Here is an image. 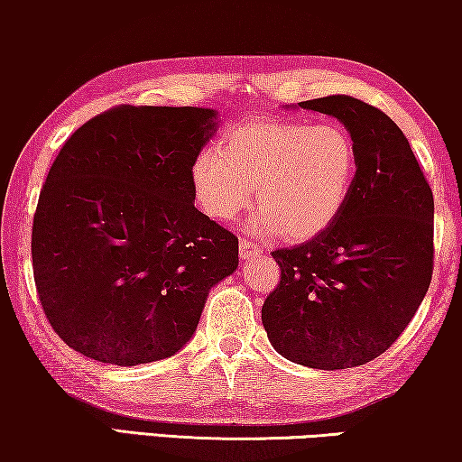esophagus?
Instances as JSON below:
<instances>
[{
  "label": "esophagus",
  "mask_w": 462,
  "mask_h": 462,
  "mask_svg": "<svg viewBox=\"0 0 462 462\" xmlns=\"http://www.w3.org/2000/svg\"><path fill=\"white\" fill-rule=\"evenodd\" d=\"M261 254H263L261 245L252 244L248 239H242V242H239V258H242V261H252V258Z\"/></svg>",
  "instance_id": "obj_1"
}]
</instances>
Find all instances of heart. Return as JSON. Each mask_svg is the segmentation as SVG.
Returning a JSON list of instances; mask_svg holds the SVG:
<instances>
[{
	"instance_id": "obj_1",
	"label": "heart",
	"mask_w": 462,
	"mask_h": 462,
	"mask_svg": "<svg viewBox=\"0 0 462 462\" xmlns=\"http://www.w3.org/2000/svg\"><path fill=\"white\" fill-rule=\"evenodd\" d=\"M356 172L357 147L345 125L258 119L193 157L191 187L201 210L223 223L250 206L256 187L252 231L305 242L337 220Z\"/></svg>"
}]
</instances>
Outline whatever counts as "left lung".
<instances>
[{
    "instance_id": "8db88e82",
    "label": "left lung",
    "mask_w": 462,
    "mask_h": 462,
    "mask_svg": "<svg viewBox=\"0 0 462 462\" xmlns=\"http://www.w3.org/2000/svg\"><path fill=\"white\" fill-rule=\"evenodd\" d=\"M337 117L357 147L349 199L324 233L275 250L282 280L263 305L273 349L345 370L372 362L406 330L433 275V193L408 138L376 106L345 94L299 103Z\"/></svg>"
}]
</instances>
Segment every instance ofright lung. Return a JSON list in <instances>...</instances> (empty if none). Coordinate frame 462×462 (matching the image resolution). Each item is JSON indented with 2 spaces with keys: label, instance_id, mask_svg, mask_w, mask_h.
Here are the masks:
<instances>
[{
  "label": "right lung",
  "instance_id": "add662e5",
  "mask_svg": "<svg viewBox=\"0 0 462 462\" xmlns=\"http://www.w3.org/2000/svg\"><path fill=\"white\" fill-rule=\"evenodd\" d=\"M218 111L116 106L69 136L33 217L31 256L54 332L113 365L172 357L236 273L237 237L195 208L191 162Z\"/></svg>",
  "mask_w": 462,
  "mask_h": 462
}]
</instances>
